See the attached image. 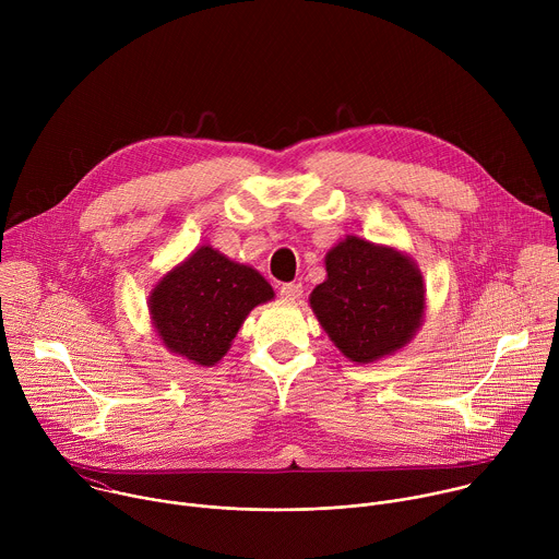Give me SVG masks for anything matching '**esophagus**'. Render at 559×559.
<instances>
[{
	"mask_svg": "<svg viewBox=\"0 0 559 559\" xmlns=\"http://www.w3.org/2000/svg\"><path fill=\"white\" fill-rule=\"evenodd\" d=\"M281 296L285 300H298L302 296V285L300 283H285V285H281Z\"/></svg>",
	"mask_w": 559,
	"mask_h": 559,
	"instance_id": "34e87169",
	"label": "esophagus"
}]
</instances>
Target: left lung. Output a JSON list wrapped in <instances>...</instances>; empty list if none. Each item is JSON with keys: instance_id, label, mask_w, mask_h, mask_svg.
I'll use <instances>...</instances> for the list:
<instances>
[{"instance_id": "1", "label": "left lung", "mask_w": 559, "mask_h": 559, "mask_svg": "<svg viewBox=\"0 0 559 559\" xmlns=\"http://www.w3.org/2000/svg\"><path fill=\"white\" fill-rule=\"evenodd\" d=\"M328 278L309 296L334 345L354 362L405 347L423 323L425 287L414 261L347 236L325 257Z\"/></svg>"}]
</instances>
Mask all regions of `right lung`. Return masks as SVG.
I'll return each mask as SVG.
<instances>
[{
  "instance_id": "1",
  "label": "right lung",
  "mask_w": 559,
  "mask_h": 559,
  "mask_svg": "<svg viewBox=\"0 0 559 559\" xmlns=\"http://www.w3.org/2000/svg\"><path fill=\"white\" fill-rule=\"evenodd\" d=\"M270 298L274 292L257 270L203 246L154 287L150 313L170 352L210 367L227 354L246 316Z\"/></svg>"
}]
</instances>
